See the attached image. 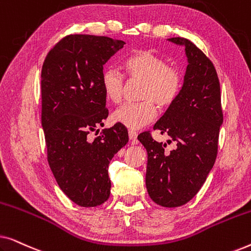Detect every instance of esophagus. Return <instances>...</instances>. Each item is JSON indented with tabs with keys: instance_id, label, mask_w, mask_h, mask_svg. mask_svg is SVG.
Returning a JSON list of instances; mask_svg holds the SVG:
<instances>
[{
	"instance_id": "34e87169",
	"label": "esophagus",
	"mask_w": 251,
	"mask_h": 251,
	"mask_svg": "<svg viewBox=\"0 0 251 251\" xmlns=\"http://www.w3.org/2000/svg\"><path fill=\"white\" fill-rule=\"evenodd\" d=\"M129 139L131 140V143L132 144H136L137 143V132L136 131H133V130H129Z\"/></svg>"
}]
</instances>
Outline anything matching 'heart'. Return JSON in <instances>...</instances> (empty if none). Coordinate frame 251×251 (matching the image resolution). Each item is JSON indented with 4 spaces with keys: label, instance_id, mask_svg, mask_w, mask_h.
Masks as SVG:
<instances>
[{
    "label": "heart",
    "instance_id": "heart-1",
    "mask_svg": "<svg viewBox=\"0 0 251 251\" xmlns=\"http://www.w3.org/2000/svg\"><path fill=\"white\" fill-rule=\"evenodd\" d=\"M123 67L131 80L143 83L139 94L143 101L121 106L113 113L112 120L126 128L140 129L155 119V104L161 108L174 104L183 83L181 74L150 50L135 51L125 60ZM100 82L107 100L114 104L121 101L126 82L120 72L107 68L102 72Z\"/></svg>",
    "mask_w": 251,
    "mask_h": 251
}]
</instances>
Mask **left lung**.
I'll return each instance as SVG.
<instances>
[{
	"label": "left lung",
	"mask_w": 251,
	"mask_h": 251,
	"mask_svg": "<svg viewBox=\"0 0 251 251\" xmlns=\"http://www.w3.org/2000/svg\"><path fill=\"white\" fill-rule=\"evenodd\" d=\"M185 48L187 67L179 95L153 129L176 143L174 150L150 132L138 140L147 151L146 188L156 204L180 207L195 197L214 167L223 125L221 85L210 59L184 37L168 39ZM171 140H168L169 144Z\"/></svg>",
	"instance_id": "1"
}]
</instances>
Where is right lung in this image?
Returning a JSON list of instances; mask_svg holds the SVG:
<instances>
[{
    "label": "right lung",
    "instance_id": "add662e5",
    "mask_svg": "<svg viewBox=\"0 0 251 251\" xmlns=\"http://www.w3.org/2000/svg\"><path fill=\"white\" fill-rule=\"evenodd\" d=\"M125 44L107 36L68 35L49 51L42 66L41 123L48 162L60 190L80 207L107 201L108 164L129 140L119 123L94 140L88 137L108 116L102 70Z\"/></svg>",
    "mask_w": 251,
    "mask_h": 251
}]
</instances>
